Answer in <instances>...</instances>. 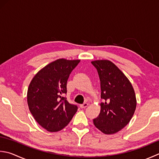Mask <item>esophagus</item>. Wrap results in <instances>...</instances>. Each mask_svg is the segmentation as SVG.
<instances>
[{"label":"esophagus","mask_w":159,"mask_h":159,"mask_svg":"<svg viewBox=\"0 0 159 159\" xmlns=\"http://www.w3.org/2000/svg\"><path fill=\"white\" fill-rule=\"evenodd\" d=\"M88 105H89V104L88 103V102H84L83 104L80 105V107H81V108H85V107H88Z\"/></svg>","instance_id":"1"}]
</instances>
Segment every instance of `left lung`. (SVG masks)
<instances>
[{
  "mask_svg": "<svg viewBox=\"0 0 159 159\" xmlns=\"http://www.w3.org/2000/svg\"><path fill=\"white\" fill-rule=\"evenodd\" d=\"M101 81V112L93 121L105 134H112L125 127L132 119L136 107L135 92L131 83L112 62L92 61Z\"/></svg>",
  "mask_w": 159,
  "mask_h": 159,
  "instance_id": "left-lung-1",
  "label": "left lung"
}]
</instances>
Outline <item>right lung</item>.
<instances>
[{
    "instance_id": "1",
    "label": "right lung",
    "mask_w": 159,
    "mask_h": 159,
    "mask_svg": "<svg viewBox=\"0 0 159 159\" xmlns=\"http://www.w3.org/2000/svg\"><path fill=\"white\" fill-rule=\"evenodd\" d=\"M80 60L64 58L52 62L37 73L27 90V104L34 119L50 132H56L68 125L78 107L64 97L67 83Z\"/></svg>"
}]
</instances>
